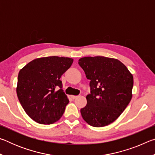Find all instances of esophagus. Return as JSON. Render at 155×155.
Masks as SVG:
<instances>
[{
    "label": "esophagus",
    "instance_id": "obj_1",
    "mask_svg": "<svg viewBox=\"0 0 155 155\" xmlns=\"http://www.w3.org/2000/svg\"><path fill=\"white\" fill-rule=\"evenodd\" d=\"M71 98H72L73 100H74V99H76L77 98H78V96H72Z\"/></svg>",
    "mask_w": 155,
    "mask_h": 155
}]
</instances>
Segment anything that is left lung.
Returning a JSON list of instances; mask_svg holds the SVG:
<instances>
[{
    "instance_id": "left-lung-1",
    "label": "left lung",
    "mask_w": 155,
    "mask_h": 155,
    "mask_svg": "<svg viewBox=\"0 0 155 155\" xmlns=\"http://www.w3.org/2000/svg\"><path fill=\"white\" fill-rule=\"evenodd\" d=\"M78 64L90 80L87 105L81 109L83 120L94 127L114 122L132 98L133 77L119 60L105 57H85Z\"/></svg>"
}]
</instances>
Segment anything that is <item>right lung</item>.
<instances>
[{"label":"right lung","instance_id":"obj_1","mask_svg":"<svg viewBox=\"0 0 155 155\" xmlns=\"http://www.w3.org/2000/svg\"><path fill=\"white\" fill-rule=\"evenodd\" d=\"M73 59L56 56L34 59L20 70L16 92L27 114L41 124H51L63 115L69 101L60 78Z\"/></svg>","mask_w":155,"mask_h":155}]
</instances>
